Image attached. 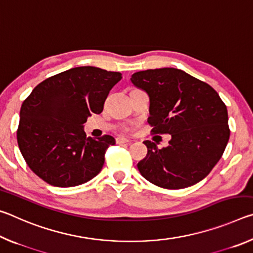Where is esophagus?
I'll return each mask as SVG.
<instances>
[{
  "label": "esophagus",
  "instance_id": "34e87169",
  "mask_svg": "<svg viewBox=\"0 0 253 253\" xmlns=\"http://www.w3.org/2000/svg\"><path fill=\"white\" fill-rule=\"evenodd\" d=\"M116 142H117V144H130L131 143V139H129V138H126V137H117L116 138Z\"/></svg>",
  "mask_w": 253,
  "mask_h": 253
}]
</instances>
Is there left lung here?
I'll return each mask as SVG.
<instances>
[{"label": "left lung", "mask_w": 253, "mask_h": 253, "mask_svg": "<svg viewBox=\"0 0 253 253\" xmlns=\"http://www.w3.org/2000/svg\"><path fill=\"white\" fill-rule=\"evenodd\" d=\"M135 87L149 97L153 134H169L168 147L145 140L140 174L163 188L178 190L208 176L229 142L228 110L211 85L175 68L135 72Z\"/></svg>", "instance_id": "obj_1"}]
</instances>
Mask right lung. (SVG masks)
<instances>
[{"label":"right lung","mask_w":253,"mask_h":253,"mask_svg":"<svg viewBox=\"0 0 253 253\" xmlns=\"http://www.w3.org/2000/svg\"><path fill=\"white\" fill-rule=\"evenodd\" d=\"M121 72L77 67L42 81L23 101L16 137L22 156L38 176L58 187L90 181L105 163L113 136L85 137L84 124L100 114Z\"/></svg>","instance_id":"obj_1"}]
</instances>
